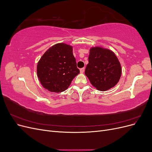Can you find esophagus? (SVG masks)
Returning <instances> with one entry per match:
<instances>
[{
  "label": "esophagus",
  "instance_id": "34e87169",
  "mask_svg": "<svg viewBox=\"0 0 152 152\" xmlns=\"http://www.w3.org/2000/svg\"><path fill=\"white\" fill-rule=\"evenodd\" d=\"M84 70H85V68H80V73H84Z\"/></svg>",
  "mask_w": 152,
  "mask_h": 152
}]
</instances>
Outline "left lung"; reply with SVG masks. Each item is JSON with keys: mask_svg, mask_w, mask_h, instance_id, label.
Wrapping results in <instances>:
<instances>
[{"mask_svg": "<svg viewBox=\"0 0 152 152\" xmlns=\"http://www.w3.org/2000/svg\"><path fill=\"white\" fill-rule=\"evenodd\" d=\"M88 59L85 75L96 89L107 91L118 83L121 77V65L111 50L91 48Z\"/></svg>", "mask_w": 152, "mask_h": 152, "instance_id": "8db88e82", "label": "left lung"}]
</instances>
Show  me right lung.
I'll use <instances>...</instances> for the list:
<instances>
[{"label":"right lung","mask_w":152,"mask_h":152,"mask_svg":"<svg viewBox=\"0 0 152 152\" xmlns=\"http://www.w3.org/2000/svg\"><path fill=\"white\" fill-rule=\"evenodd\" d=\"M37 73L41 84L49 91L61 93L67 89L80 73L72 46L59 43L50 47L39 61Z\"/></svg>","instance_id":"right-lung-1"}]
</instances>
